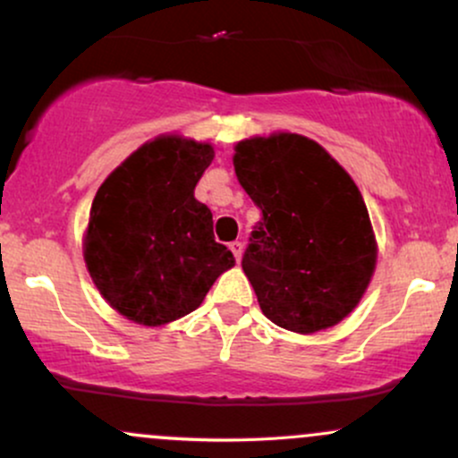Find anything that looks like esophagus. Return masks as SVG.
<instances>
[{"instance_id": "esophagus-1", "label": "esophagus", "mask_w": 458, "mask_h": 458, "mask_svg": "<svg viewBox=\"0 0 458 458\" xmlns=\"http://www.w3.org/2000/svg\"><path fill=\"white\" fill-rule=\"evenodd\" d=\"M230 251L234 254L236 262H241V256H243V243H241V241H233V243H230Z\"/></svg>"}]
</instances>
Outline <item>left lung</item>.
Returning a JSON list of instances; mask_svg holds the SVG:
<instances>
[{
    "instance_id": "left-lung-1",
    "label": "left lung",
    "mask_w": 458,
    "mask_h": 458,
    "mask_svg": "<svg viewBox=\"0 0 458 458\" xmlns=\"http://www.w3.org/2000/svg\"><path fill=\"white\" fill-rule=\"evenodd\" d=\"M233 163L262 211L241 262L262 314L295 334L338 325L364 297L377 265L370 215L353 178L297 133L239 141Z\"/></svg>"
}]
</instances>
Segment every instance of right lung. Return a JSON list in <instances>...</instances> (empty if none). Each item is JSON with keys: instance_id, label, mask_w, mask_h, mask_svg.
Segmentation results:
<instances>
[{"instance_id": "add662e5", "label": "right lung", "mask_w": 458, "mask_h": 458, "mask_svg": "<svg viewBox=\"0 0 458 458\" xmlns=\"http://www.w3.org/2000/svg\"><path fill=\"white\" fill-rule=\"evenodd\" d=\"M215 150L159 135L141 144L94 196L83 260L123 317L159 327L193 312L234 256L213 236V213L193 196Z\"/></svg>"}]
</instances>
